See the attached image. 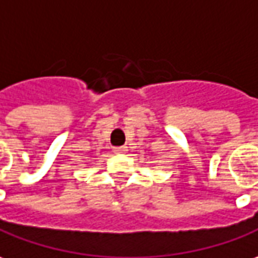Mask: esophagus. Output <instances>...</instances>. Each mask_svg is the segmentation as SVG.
<instances>
[{
  "label": "esophagus",
  "instance_id": "1",
  "mask_svg": "<svg viewBox=\"0 0 258 258\" xmlns=\"http://www.w3.org/2000/svg\"><path fill=\"white\" fill-rule=\"evenodd\" d=\"M127 150V147L126 146H119V147H113V153H116V154H123Z\"/></svg>",
  "mask_w": 258,
  "mask_h": 258
}]
</instances>
